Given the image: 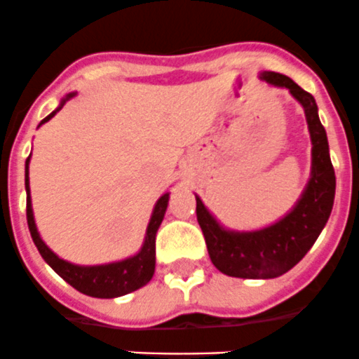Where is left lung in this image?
I'll list each match as a JSON object with an SVG mask.
<instances>
[{
  "label": "left lung",
  "mask_w": 359,
  "mask_h": 359,
  "mask_svg": "<svg viewBox=\"0 0 359 359\" xmlns=\"http://www.w3.org/2000/svg\"><path fill=\"white\" fill-rule=\"evenodd\" d=\"M259 79L273 87L288 89L304 109L311 137V175L292 211L276 224L257 231L225 229L195 195L196 219L212 264L225 276L241 279H273L292 270L308 254L327 224L337 189L327 134L318 118L315 98L280 73L263 71Z\"/></svg>",
  "instance_id": "left-lung-1"
}]
</instances>
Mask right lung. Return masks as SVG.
Masks as SVG:
<instances>
[{"instance_id":"1","label":"right lung","mask_w":359,"mask_h":359,"mask_svg":"<svg viewBox=\"0 0 359 359\" xmlns=\"http://www.w3.org/2000/svg\"><path fill=\"white\" fill-rule=\"evenodd\" d=\"M76 93H69L66 98H62L60 105L55 109L51 114L39 123V127L46 121H50L60 109L64 107V103L71 100ZM32 156V154H30ZM28 164H30V157L25 164V187H27V219L28 229H30L32 240H34L35 247H37L39 254L43 256V259L53 268L55 272L59 273L67 284H71L73 288L79 290L80 293L89 297H96V299H114V297L127 295V293L135 292V290L143 288L144 284L150 283L156 272V234L159 231L161 224H163L164 212L168 209V200H170V193H164L159 200H157L156 208L151 211L150 222H148L147 234H144L143 247L140 248L137 254L127 257V259L114 261V263L107 264H95V266H82V264H73L69 261L60 259L50 247L43 241L41 234L37 231L34 218V209H32V196H30V177H28Z\"/></svg>"}]
</instances>
